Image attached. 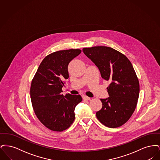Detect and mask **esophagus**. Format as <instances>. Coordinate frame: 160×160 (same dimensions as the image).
Masks as SVG:
<instances>
[{
	"instance_id": "1",
	"label": "esophagus",
	"mask_w": 160,
	"mask_h": 160,
	"mask_svg": "<svg viewBox=\"0 0 160 160\" xmlns=\"http://www.w3.org/2000/svg\"><path fill=\"white\" fill-rule=\"evenodd\" d=\"M83 100H85V101H88V100H90L91 98L89 97L86 96V95H84L83 97Z\"/></svg>"
}]
</instances>
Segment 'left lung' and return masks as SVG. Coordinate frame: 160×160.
Instances as JSON below:
<instances>
[{
	"instance_id": "8db88e82",
	"label": "left lung",
	"mask_w": 160,
	"mask_h": 160,
	"mask_svg": "<svg viewBox=\"0 0 160 160\" xmlns=\"http://www.w3.org/2000/svg\"><path fill=\"white\" fill-rule=\"evenodd\" d=\"M83 52L98 68L102 78L111 82L107 88L109 97L100 99L102 107L96 113L97 119L109 128L122 126L134 113L140 92L131 62L123 54L106 46L84 48Z\"/></svg>"
}]
</instances>
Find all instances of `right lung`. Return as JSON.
Returning a JSON list of instances; mask_svg holds the SVG:
<instances>
[{
  "label": "right lung",
  "instance_id": "1",
  "mask_svg": "<svg viewBox=\"0 0 160 160\" xmlns=\"http://www.w3.org/2000/svg\"><path fill=\"white\" fill-rule=\"evenodd\" d=\"M80 49L55 52L42 60L31 86L33 111L46 128L53 131L68 128L75 119L74 110L82 101L80 95L62 94L64 80L69 77V63L81 53Z\"/></svg>",
  "mask_w": 160,
  "mask_h": 160
}]
</instances>
